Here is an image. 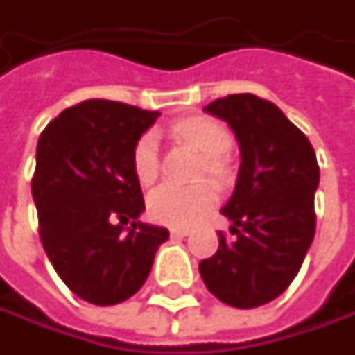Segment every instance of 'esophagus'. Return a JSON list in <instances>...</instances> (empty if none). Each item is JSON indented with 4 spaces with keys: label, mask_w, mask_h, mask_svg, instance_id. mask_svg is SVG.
Masks as SVG:
<instances>
[{
    "label": "esophagus",
    "mask_w": 355,
    "mask_h": 355,
    "mask_svg": "<svg viewBox=\"0 0 355 355\" xmlns=\"http://www.w3.org/2000/svg\"><path fill=\"white\" fill-rule=\"evenodd\" d=\"M170 233H171V237L184 239V237H187V235H189V229H182V227H171Z\"/></svg>",
    "instance_id": "obj_1"
}]
</instances>
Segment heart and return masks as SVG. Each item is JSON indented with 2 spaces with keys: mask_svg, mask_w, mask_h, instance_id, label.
Segmentation results:
<instances>
[{
  "mask_svg": "<svg viewBox=\"0 0 355 355\" xmlns=\"http://www.w3.org/2000/svg\"><path fill=\"white\" fill-rule=\"evenodd\" d=\"M175 134L203 154V171L215 184L225 185L233 178V166L225 152L231 148V132L213 118L196 116L175 124ZM132 170L142 185H150L159 171L156 132H144L132 150ZM217 201L211 184L184 185L164 184L148 196L150 217L171 227H185L199 221Z\"/></svg>",
  "mask_w": 355,
  "mask_h": 355,
  "instance_id": "heart-1",
  "label": "heart"
}]
</instances>
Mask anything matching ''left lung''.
Returning a JSON list of instances; mask_svg holds the SVG:
<instances>
[{
	"label": "left lung",
	"mask_w": 355,
	"mask_h": 355,
	"mask_svg": "<svg viewBox=\"0 0 355 355\" xmlns=\"http://www.w3.org/2000/svg\"><path fill=\"white\" fill-rule=\"evenodd\" d=\"M205 112L235 132L241 166L221 209L235 241L219 231V249L199 263V275L229 306H263L288 288L310 249L320 168L310 140L265 98L229 94Z\"/></svg>",
	"instance_id": "8db88e82"
}]
</instances>
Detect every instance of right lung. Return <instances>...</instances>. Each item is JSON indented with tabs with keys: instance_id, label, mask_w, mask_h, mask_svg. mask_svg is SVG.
<instances>
[{
	"instance_id": "add662e5",
	"label": "right lung",
	"mask_w": 355,
	"mask_h": 355,
	"mask_svg": "<svg viewBox=\"0 0 355 355\" xmlns=\"http://www.w3.org/2000/svg\"><path fill=\"white\" fill-rule=\"evenodd\" d=\"M157 116L94 98L62 110L39 136L31 191L41 243L62 282L90 304L138 293L170 237L138 221L146 205L132 170L134 144Z\"/></svg>"
}]
</instances>
